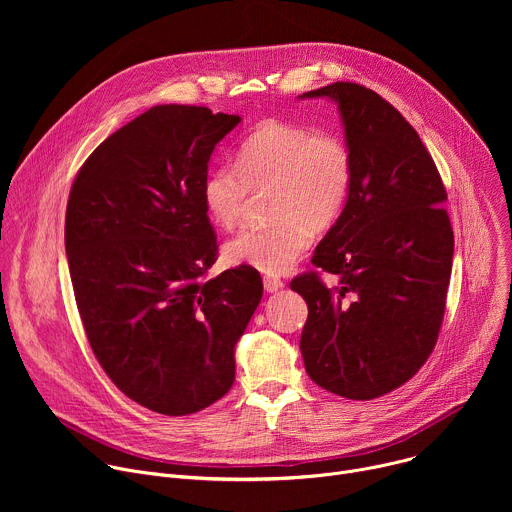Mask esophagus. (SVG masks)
<instances>
[{
    "label": "esophagus",
    "mask_w": 512,
    "mask_h": 512,
    "mask_svg": "<svg viewBox=\"0 0 512 512\" xmlns=\"http://www.w3.org/2000/svg\"><path fill=\"white\" fill-rule=\"evenodd\" d=\"M263 285H265V289L269 291V294H273V291L283 287V281L279 277H275V275H265L263 277Z\"/></svg>",
    "instance_id": "34e87169"
}]
</instances>
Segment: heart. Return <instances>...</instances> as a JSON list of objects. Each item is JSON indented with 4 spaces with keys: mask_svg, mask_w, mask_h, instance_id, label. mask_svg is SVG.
<instances>
[{
    "mask_svg": "<svg viewBox=\"0 0 512 512\" xmlns=\"http://www.w3.org/2000/svg\"><path fill=\"white\" fill-rule=\"evenodd\" d=\"M350 186L352 156L340 135L273 119L243 139L237 166L208 170L202 204L216 227L233 229L249 190L271 188V223L237 233L225 245V259L261 273H285L310 247L312 231H326L338 221Z\"/></svg>",
    "mask_w": 512,
    "mask_h": 512,
    "instance_id": "obj_1",
    "label": "heart"
}]
</instances>
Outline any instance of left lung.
Returning <instances> with one entry per match:
<instances>
[{
	"label": "left lung",
	"instance_id": "8db88e82",
	"mask_svg": "<svg viewBox=\"0 0 512 512\" xmlns=\"http://www.w3.org/2000/svg\"><path fill=\"white\" fill-rule=\"evenodd\" d=\"M352 156L342 214L291 281L308 304L300 350L322 389L369 401L407 383L440 334L454 257L444 182L417 131L375 91L332 83Z\"/></svg>",
	"mask_w": 512,
	"mask_h": 512
}]
</instances>
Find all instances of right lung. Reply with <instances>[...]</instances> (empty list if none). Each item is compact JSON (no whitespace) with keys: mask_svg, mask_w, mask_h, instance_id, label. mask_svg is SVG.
<instances>
[{"mask_svg":"<svg viewBox=\"0 0 512 512\" xmlns=\"http://www.w3.org/2000/svg\"><path fill=\"white\" fill-rule=\"evenodd\" d=\"M239 115L156 105L109 135L72 182L64 245L77 308L107 377L162 415L235 383V344L263 296L253 267L214 279L202 204L208 162Z\"/></svg>","mask_w":512,"mask_h":512,"instance_id":"add662e5","label":"right lung"}]
</instances>
